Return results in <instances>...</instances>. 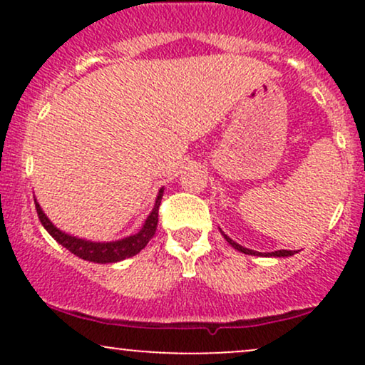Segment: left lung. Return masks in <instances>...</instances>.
Instances as JSON below:
<instances>
[{"instance_id":"8db88e82","label":"left lung","mask_w":365,"mask_h":365,"mask_svg":"<svg viewBox=\"0 0 365 365\" xmlns=\"http://www.w3.org/2000/svg\"><path fill=\"white\" fill-rule=\"evenodd\" d=\"M221 232V230H220ZM221 235L226 238V242H228L230 245L233 247V249L238 250V252L242 254H249V255H261V257H290V255L297 254L295 250H274V252H257V250H250L247 249V247H242L240 244H237L235 240H232L228 235H225V232H221Z\"/></svg>"}]
</instances>
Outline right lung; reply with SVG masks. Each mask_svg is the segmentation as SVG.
I'll list each match as a JSON object with an SVG mask.
<instances>
[{"label":"right lung","instance_id":"right-lung-1","mask_svg":"<svg viewBox=\"0 0 365 365\" xmlns=\"http://www.w3.org/2000/svg\"><path fill=\"white\" fill-rule=\"evenodd\" d=\"M163 192H165V187L159 188L153 211L149 212L148 220L144 221V225H142L139 232L115 242H92V240H86V238L68 235V233L61 232L60 228H56V226L51 223V220L44 215L43 207L39 206L36 197H34V202H36L37 216H39L41 223H43L46 232H48L49 235L58 242V244L65 247L66 250H70V252L77 255V257L83 259V261L110 264V262H120L123 261V259H128L132 257V255L139 254L140 250L149 244V240L154 237V233H156V228H158V211H159V204H161V199H163Z\"/></svg>","mask_w":365,"mask_h":365}]
</instances>
